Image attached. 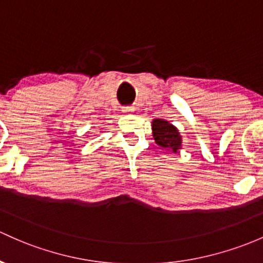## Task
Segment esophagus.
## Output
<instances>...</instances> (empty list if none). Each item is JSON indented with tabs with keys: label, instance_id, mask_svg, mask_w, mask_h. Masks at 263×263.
Returning a JSON list of instances; mask_svg holds the SVG:
<instances>
[{
	"label": "esophagus",
	"instance_id": "34e87169",
	"mask_svg": "<svg viewBox=\"0 0 263 263\" xmlns=\"http://www.w3.org/2000/svg\"><path fill=\"white\" fill-rule=\"evenodd\" d=\"M133 110H134V109H133L132 106H124V108H123L124 112H130V111H133Z\"/></svg>",
	"mask_w": 263,
	"mask_h": 263
}]
</instances>
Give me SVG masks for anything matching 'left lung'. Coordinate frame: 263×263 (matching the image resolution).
<instances>
[{"instance_id": "1", "label": "left lung", "mask_w": 263, "mask_h": 263, "mask_svg": "<svg viewBox=\"0 0 263 263\" xmlns=\"http://www.w3.org/2000/svg\"><path fill=\"white\" fill-rule=\"evenodd\" d=\"M153 137L155 143L162 148L172 149L177 152L180 148V135L178 133L176 126L169 124L164 119H155L153 120Z\"/></svg>"}]
</instances>
